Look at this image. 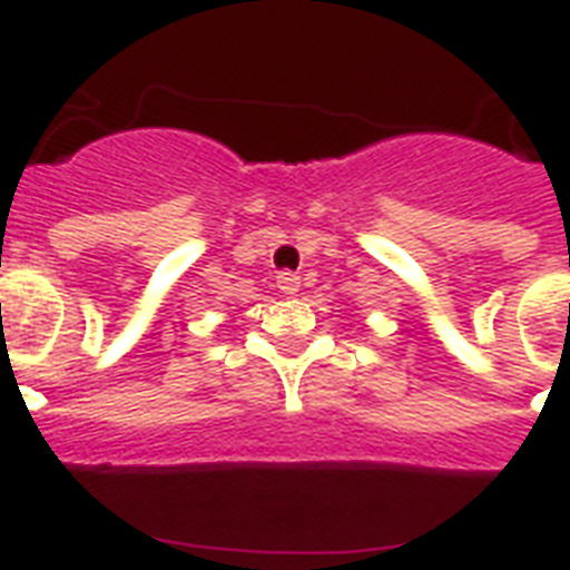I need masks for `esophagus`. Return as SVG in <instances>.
Listing matches in <instances>:
<instances>
[{"mask_svg":"<svg viewBox=\"0 0 570 570\" xmlns=\"http://www.w3.org/2000/svg\"><path fill=\"white\" fill-rule=\"evenodd\" d=\"M298 286H302V277L293 275V272H281V275H277V289H281V293L295 295L298 293Z\"/></svg>","mask_w":570,"mask_h":570,"instance_id":"34e87169","label":"esophagus"}]
</instances>
